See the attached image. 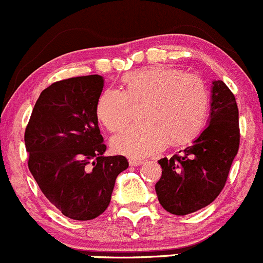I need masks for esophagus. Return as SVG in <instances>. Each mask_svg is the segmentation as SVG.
<instances>
[{
	"instance_id": "esophagus-1",
	"label": "esophagus",
	"mask_w": 263,
	"mask_h": 263,
	"mask_svg": "<svg viewBox=\"0 0 263 263\" xmlns=\"http://www.w3.org/2000/svg\"><path fill=\"white\" fill-rule=\"evenodd\" d=\"M143 159H134V158H130L129 159V164H130V166H140V164H143Z\"/></svg>"
}]
</instances>
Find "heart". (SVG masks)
I'll return each mask as SVG.
<instances>
[{
  "instance_id": "heart-1",
  "label": "heart",
  "mask_w": 263,
  "mask_h": 263,
  "mask_svg": "<svg viewBox=\"0 0 263 263\" xmlns=\"http://www.w3.org/2000/svg\"><path fill=\"white\" fill-rule=\"evenodd\" d=\"M125 91L109 88L100 95L96 116L110 132L132 120L134 106L144 104L137 124L115 135L112 149L130 158H142L172 144L191 142L202 130L209 111V93L196 74L156 66L124 76Z\"/></svg>"
}]
</instances>
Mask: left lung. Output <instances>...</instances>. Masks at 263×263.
Wrapping results in <instances>:
<instances>
[{
    "instance_id": "1",
    "label": "left lung",
    "mask_w": 263,
    "mask_h": 263,
    "mask_svg": "<svg viewBox=\"0 0 263 263\" xmlns=\"http://www.w3.org/2000/svg\"><path fill=\"white\" fill-rule=\"evenodd\" d=\"M209 125L191 145L171 158L159 159L156 183L159 204L186 215L212 204L226 186L239 148V114L234 95L223 81H213Z\"/></svg>"
}]
</instances>
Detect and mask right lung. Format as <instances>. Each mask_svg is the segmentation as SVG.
Instances as JSON below:
<instances>
[{"instance_id": "1", "label": "right lung", "mask_w": 263, "mask_h": 263, "mask_svg": "<svg viewBox=\"0 0 263 263\" xmlns=\"http://www.w3.org/2000/svg\"><path fill=\"white\" fill-rule=\"evenodd\" d=\"M99 74L51 83L40 93L25 130L28 166L48 200L74 220L107 209L116 177L128 168L124 156L105 157L96 104Z\"/></svg>"}]
</instances>
